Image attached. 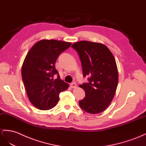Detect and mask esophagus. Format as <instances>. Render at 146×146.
Returning <instances> with one entry per match:
<instances>
[{"instance_id": "obj_1", "label": "esophagus", "mask_w": 146, "mask_h": 146, "mask_svg": "<svg viewBox=\"0 0 146 146\" xmlns=\"http://www.w3.org/2000/svg\"><path fill=\"white\" fill-rule=\"evenodd\" d=\"M70 87H71L72 88H76L77 87V85H76V83L73 82V83H72L71 84H70Z\"/></svg>"}]
</instances>
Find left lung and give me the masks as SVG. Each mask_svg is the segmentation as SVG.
Listing matches in <instances>:
<instances>
[{
  "mask_svg": "<svg viewBox=\"0 0 146 146\" xmlns=\"http://www.w3.org/2000/svg\"><path fill=\"white\" fill-rule=\"evenodd\" d=\"M72 47L79 54L83 76H88V82L79 86L86 93V97L79 101V107L89 113H100L110 104L118 83L114 56L105 45L100 43L83 40Z\"/></svg>",
  "mask_w": 146,
  "mask_h": 146,
  "instance_id": "8db88e82",
  "label": "left lung"
}]
</instances>
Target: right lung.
<instances>
[{"label": "right lung", "instance_id": "1", "mask_svg": "<svg viewBox=\"0 0 146 146\" xmlns=\"http://www.w3.org/2000/svg\"><path fill=\"white\" fill-rule=\"evenodd\" d=\"M71 44L61 40H41L27 53L22 77L29 100L37 109H52L59 100V93L68 87V84L60 79L54 64L59 54Z\"/></svg>", "mask_w": 146, "mask_h": 146}]
</instances>
